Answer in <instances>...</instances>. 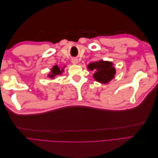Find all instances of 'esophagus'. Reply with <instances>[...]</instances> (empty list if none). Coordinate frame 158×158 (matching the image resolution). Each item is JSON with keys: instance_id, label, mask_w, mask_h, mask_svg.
<instances>
[{"instance_id": "obj_1", "label": "esophagus", "mask_w": 158, "mask_h": 158, "mask_svg": "<svg viewBox=\"0 0 158 158\" xmlns=\"http://www.w3.org/2000/svg\"><path fill=\"white\" fill-rule=\"evenodd\" d=\"M78 63V60L77 59H72V63H73V64H77Z\"/></svg>"}]
</instances>
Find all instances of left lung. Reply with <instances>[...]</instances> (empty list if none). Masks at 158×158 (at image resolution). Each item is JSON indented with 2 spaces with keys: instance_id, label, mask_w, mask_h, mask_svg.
<instances>
[{
  "instance_id": "obj_1",
  "label": "left lung",
  "mask_w": 158,
  "mask_h": 158,
  "mask_svg": "<svg viewBox=\"0 0 158 158\" xmlns=\"http://www.w3.org/2000/svg\"><path fill=\"white\" fill-rule=\"evenodd\" d=\"M88 69L94 71L93 74L94 78L98 82L107 84L114 78L116 73L115 69L113 66V63L109 61H99L89 63Z\"/></svg>"
}]
</instances>
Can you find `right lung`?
<instances>
[{
    "instance_id": "1",
    "label": "right lung",
    "mask_w": 158,
    "mask_h": 158,
    "mask_svg": "<svg viewBox=\"0 0 158 158\" xmlns=\"http://www.w3.org/2000/svg\"><path fill=\"white\" fill-rule=\"evenodd\" d=\"M63 70H64L63 69H62V70H60L58 66L55 65L52 68L51 74H49L48 76H49V78H54L56 76L61 74L62 73H63Z\"/></svg>"
}]
</instances>
